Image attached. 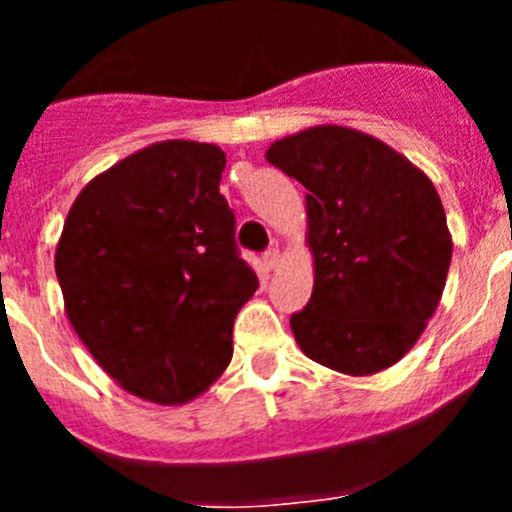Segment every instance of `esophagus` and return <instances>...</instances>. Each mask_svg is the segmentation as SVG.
<instances>
[{
  "label": "esophagus",
  "mask_w": 512,
  "mask_h": 512,
  "mask_svg": "<svg viewBox=\"0 0 512 512\" xmlns=\"http://www.w3.org/2000/svg\"><path fill=\"white\" fill-rule=\"evenodd\" d=\"M279 261H282V253H279V248L274 246V248H269V251L264 253V266L269 271H274L279 266Z\"/></svg>",
  "instance_id": "esophagus-1"
}]
</instances>
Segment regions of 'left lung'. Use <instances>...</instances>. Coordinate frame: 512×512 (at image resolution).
<instances>
[{
  "instance_id": "8db88e82",
  "label": "left lung",
  "mask_w": 512,
  "mask_h": 512,
  "mask_svg": "<svg viewBox=\"0 0 512 512\" xmlns=\"http://www.w3.org/2000/svg\"><path fill=\"white\" fill-rule=\"evenodd\" d=\"M266 161L307 189L315 287L289 318L312 361L354 377L408 354L451 264L431 179L359 130L320 125L271 143Z\"/></svg>"
}]
</instances>
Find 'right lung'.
<instances>
[{"label": "right lung", "mask_w": 512, "mask_h": 512, "mask_svg": "<svg viewBox=\"0 0 512 512\" xmlns=\"http://www.w3.org/2000/svg\"><path fill=\"white\" fill-rule=\"evenodd\" d=\"M225 153L164 140L81 189L56 277L76 336L122 390L182 405L233 356V320L259 289L220 194Z\"/></svg>", "instance_id": "obj_1"}]
</instances>
